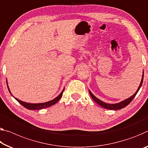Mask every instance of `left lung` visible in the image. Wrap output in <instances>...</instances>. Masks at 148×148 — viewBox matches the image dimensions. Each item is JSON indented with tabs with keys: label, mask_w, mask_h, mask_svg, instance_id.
<instances>
[{
	"label": "left lung",
	"mask_w": 148,
	"mask_h": 148,
	"mask_svg": "<svg viewBox=\"0 0 148 148\" xmlns=\"http://www.w3.org/2000/svg\"><path fill=\"white\" fill-rule=\"evenodd\" d=\"M143 79H144V72H143V75H142V80H141V83H140L139 87H138V90L136 91V92L132 96H131L130 97L128 98V99H126L125 100L123 101H121L120 103H116V104H109V103H106L105 102H103L102 101L99 100V99H97V97H95L94 95H93V93L91 92L90 90H89V93H90V94L91 95V97L92 99L95 101L97 103V104H99L100 106H101L102 107L105 108V109H110V110H119V109H123V108H125V107L127 106V105L130 103L133 100L134 98L135 97V96L136 95L137 93L138 92V91H139L140 88H141L142 86V84L143 82Z\"/></svg>",
	"instance_id": "left-lung-1"
}]
</instances>
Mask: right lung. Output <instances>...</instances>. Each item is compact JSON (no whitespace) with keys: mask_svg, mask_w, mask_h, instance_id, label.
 Listing matches in <instances>:
<instances>
[{"mask_svg":"<svg viewBox=\"0 0 148 148\" xmlns=\"http://www.w3.org/2000/svg\"><path fill=\"white\" fill-rule=\"evenodd\" d=\"M7 83V82H6ZM8 89L9 90V92L10 93V94L12 95V93L10 92V90H9L8 88ZM64 89H63V90L62 91V92L60 93L59 95H58L57 97L55 98V99L51 100V101H49L48 102H45V103H25V102H23L22 101H20L19 99H18L17 98L14 97L15 99L18 101V102L20 103L22 105V106L24 107L25 108H26L27 109H29V110H39V109H44V108H47V107H49L51 106V105H55L56 103H57L58 100H59L60 98L62 97V93H63V91H64Z\"/></svg>","mask_w":148,"mask_h":148,"instance_id":"add662e5","label":"right lung"}]
</instances>
